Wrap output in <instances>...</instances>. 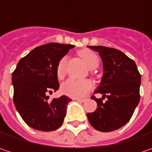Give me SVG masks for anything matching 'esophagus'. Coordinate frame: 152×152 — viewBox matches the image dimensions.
Masks as SVG:
<instances>
[{
    "instance_id": "34e87169",
    "label": "esophagus",
    "mask_w": 152,
    "mask_h": 152,
    "mask_svg": "<svg viewBox=\"0 0 152 152\" xmlns=\"http://www.w3.org/2000/svg\"><path fill=\"white\" fill-rule=\"evenodd\" d=\"M75 101H77V102H85V99H79V98H75L74 99Z\"/></svg>"
}]
</instances>
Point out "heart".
Returning a JSON list of instances; mask_svg holds the SVG:
<instances>
[{"label": "heart", "mask_w": 152, "mask_h": 152, "mask_svg": "<svg viewBox=\"0 0 152 152\" xmlns=\"http://www.w3.org/2000/svg\"><path fill=\"white\" fill-rule=\"evenodd\" d=\"M79 56L83 58L86 65L91 69H95L99 66L100 60L98 56L91 50L84 49L79 52ZM67 56H63L56 67V75L58 78H62L66 71ZM94 88V84L90 79L79 80L75 79H68L61 86V91L62 94L72 98H83L85 95Z\"/></svg>", "instance_id": "heart-1"}]
</instances>
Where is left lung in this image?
I'll list each match as a JSON object with an SVG mask.
<instances>
[{
  "label": "left lung",
  "mask_w": 152,
  "mask_h": 152,
  "mask_svg": "<svg viewBox=\"0 0 152 152\" xmlns=\"http://www.w3.org/2000/svg\"><path fill=\"white\" fill-rule=\"evenodd\" d=\"M88 47L101 56L103 75L95 91V94H102V99L91 97L98 107L87 113V118L98 131H113L129 121L139 104L141 76L135 62L121 50L102 45ZM105 97L108 100L102 102Z\"/></svg>",
  "instance_id": "1"
}]
</instances>
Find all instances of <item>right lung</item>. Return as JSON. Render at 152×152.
Returning <instances> with one entry per match:
<instances>
[{"label":"right lung","instance_id":"right-lung-1","mask_svg":"<svg viewBox=\"0 0 152 152\" xmlns=\"http://www.w3.org/2000/svg\"><path fill=\"white\" fill-rule=\"evenodd\" d=\"M73 47V45L59 43L38 46L18 61L12 73L16 109L34 129L53 131L63 123L71 99L61 96L50 101L48 95L59 89L57 63Z\"/></svg>","mask_w":152,"mask_h":152}]
</instances>
